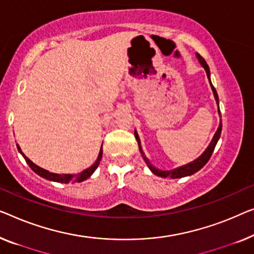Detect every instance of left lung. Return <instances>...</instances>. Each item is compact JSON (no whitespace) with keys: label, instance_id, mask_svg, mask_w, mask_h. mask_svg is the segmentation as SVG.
<instances>
[{"label":"left lung","instance_id":"left-lung-1","mask_svg":"<svg viewBox=\"0 0 254 254\" xmlns=\"http://www.w3.org/2000/svg\"><path fill=\"white\" fill-rule=\"evenodd\" d=\"M196 56H197V58H198V62H199L200 65L204 67L205 72H206V75H207V78H208L209 84H211L213 95H214V98H215V101H216V104H218V112H219V116H221V115H220V109H219V97H218V94H216L215 88L213 87V84H212V82H211V76H209V74H211V73H209L208 65H207L206 62L204 61L203 57L199 56V55H198V54L196 55ZM221 130H222V123H221V121H220L218 129H216L215 134H214V136H213L212 141H211V143H209V144H208L206 150H205V151H204L203 153H201L200 156L197 158V159H194L193 161H191V163H188V164L183 165V166L176 167V168H174V170H171V171H163V170H159V168L154 167L153 165H152L151 163H150L148 158L145 157L144 152H143L142 146H141V139H139V137H138L137 131L135 130V131H134V135H135L136 141H137V143H138L139 152H141L143 159H144L146 165H148V167L150 168V171H151L154 175L160 176V178L181 179V178H185V176H189V175L194 174V173L198 172V171L200 170V168H203V167L205 166V165H206L208 159H209V158H211V156H212L213 151H214V148H215L216 143H218L219 138H220V135H221Z\"/></svg>","mask_w":254,"mask_h":254}]
</instances>
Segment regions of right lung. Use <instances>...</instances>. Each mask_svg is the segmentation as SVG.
Here are the masks:
<instances>
[{
	"instance_id": "add662e5",
	"label": "right lung",
	"mask_w": 254,
	"mask_h": 254,
	"mask_svg": "<svg viewBox=\"0 0 254 254\" xmlns=\"http://www.w3.org/2000/svg\"><path fill=\"white\" fill-rule=\"evenodd\" d=\"M17 149L18 151H19L21 154H23L24 159L26 160V163L28 164V166L32 168L33 171H34L36 174L41 176V178L46 179V180H49V181H54V182H60V183H68V182H82L84 180H87L88 178H90L91 175H93V173L96 171V168L98 167V165H100V161L102 159V154H103V149L101 146V150H100V153H98V157L95 163L91 165L89 168H87V170L82 171L81 173H79V174H57V173H51L47 170H43V168L39 167L38 165H35L33 161H31L28 159V158L25 156L21 151L20 146L17 144Z\"/></svg>"
}]
</instances>
